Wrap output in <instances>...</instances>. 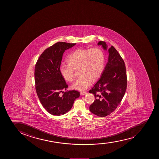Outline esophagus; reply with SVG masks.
I'll list each match as a JSON object with an SVG mask.
<instances>
[{"mask_svg":"<svg viewBox=\"0 0 159 159\" xmlns=\"http://www.w3.org/2000/svg\"><path fill=\"white\" fill-rule=\"evenodd\" d=\"M87 92H81L80 94L81 95H84L86 94Z\"/></svg>","mask_w":159,"mask_h":159,"instance_id":"1","label":"esophagus"}]
</instances>
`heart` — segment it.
Listing matches in <instances>:
<instances>
[{
  "label": "heart",
  "mask_w": 159,
  "mask_h": 159,
  "mask_svg": "<svg viewBox=\"0 0 159 159\" xmlns=\"http://www.w3.org/2000/svg\"><path fill=\"white\" fill-rule=\"evenodd\" d=\"M105 56L99 48L78 49L74 51L67 58V64H61L60 73L65 80H75V69L78 68L80 76L72 85V88L84 91L91 84L92 80L99 78L104 70Z\"/></svg>",
  "instance_id": "heart-1"
}]
</instances>
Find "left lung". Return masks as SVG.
<instances>
[{
    "instance_id": "1",
    "label": "left lung",
    "mask_w": 159,
    "mask_h": 159,
    "mask_svg": "<svg viewBox=\"0 0 159 159\" xmlns=\"http://www.w3.org/2000/svg\"><path fill=\"white\" fill-rule=\"evenodd\" d=\"M105 50V41L98 42ZM108 62L102 75L89 92L94 95V102L90 106V111L104 117L115 111L121 102L127 88V77L124 61L113 46L109 49Z\"/></svg>"
}]
</instances>
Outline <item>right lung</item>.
Returning a JSON list of instances; mask_svg holds the SVG:
<instances>
[{"instance_id":"obj_1","label":"right lung","mask_w":159,"mask_h":159,"mask_svg":"<svg viewBox=\"0 0 159 159\" xmlns=\"http://www.w3.org/2000/svg\"><path fill=\"white\" fill-rule=\"evenodd\" d=\"M75 43L58 42L41 54L35 67V89L40 102L49 113L64 115L70 110L74 101L80 96L75 90L67 91V84L60 73L63 53ZM62 92V96L60 93Z\"/></svg>"}]
</instances>
